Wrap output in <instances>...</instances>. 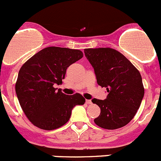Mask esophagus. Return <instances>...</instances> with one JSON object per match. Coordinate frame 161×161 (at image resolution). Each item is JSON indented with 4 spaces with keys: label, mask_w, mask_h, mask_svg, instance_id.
Wrapping results in <instances>:
<instances>
[{
    "label": "esophagus",
    "mask_w": 161,
    "mask_h": 161,
    "mask_svg": "<svg viewBox=\"0 0 161 161\" xmlns=\"http://www.w3.org/2000/svg\"><path fill=\"white\" fill-rule=\"evenodd\" d=\"M86 103H87V104H92V102H91V100H90V99H86Z\"/></svg>",
    "instance_id": "esophagus-1"
}]
</instances>
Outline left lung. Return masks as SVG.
Returning <instances> with one entry per match:
<instances>
[{"mask_svg":"<svg viewBox=\"0 0 161 161\" xmlns=\"http://www.w3.org/2000/svg\"><path fill=\"white\" fill-rule=\"evenodd\" d=\"M84 53L94 67L97 84L108 92L104 100L92 99L101 109L94 122L106 130L126 125L136 114L145 94L139 70L113 48H87Z\"/></svg>","mask_w":161,"mask_h":161,"instance_id":"8db88e82","label":"left lung"}]
</instances>
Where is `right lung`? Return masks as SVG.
<instances>
[{
	"mask_svg": "<svg viewBox=\"0 0 161 161\" xmlns=\"http://www.w3.org/2000/svg\"><path fill=\"white\" fill-rule=\"evenodd\" d=\"M82 56L80 50L48 47L33 55L19 69L16 96L34 125L45 130L59 128L69 121L75 106L85 103L80 94L67 95L55 88L62 83L67 67Z\"/></svg>",
	"mask_w": 161,
	"mask_h": 161,
	"instance_id": "right-lung-1",
	"label": "right lung"
}]
</instances>
